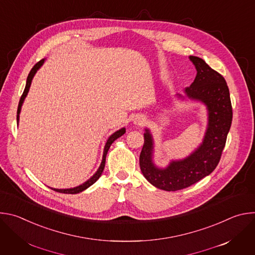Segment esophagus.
<instances>
[{
    "label": "esophagus",
    "instance_id": "1",
    "mask_svg": "<svg viewBox=\"0 0 255 255\" xmlns=\"http://www.w3.org/2000/svg\"><path fill=\"white\" fill-rule=\"evenodd\" d=\"M133 123H134L135 125L141 126V125H143V124L145 123V117L142 116V115H137V116H135V118L133 119Z\"/></svg>",
    "mask_w": 255,
    "mask_h": 255
}]
</instances>
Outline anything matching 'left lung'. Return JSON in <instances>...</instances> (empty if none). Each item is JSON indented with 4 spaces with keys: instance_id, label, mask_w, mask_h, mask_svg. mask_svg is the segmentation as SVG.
<instances>
[{
    "instance_id": "1",
    "label": "left lung",
    "mask_w": 255,
    "mask_h": 255,
    "mask_svg": "<svg viewBox=\"0 0 255 255\" xmlns=\"http://www.w3.org/2000/svg\"><path fill=\"white\" fill-rule=\"evenodd\" d=\"M189 58L196 67L197 76L193 84L184 90L185 95L175 94V97L197 101L206 106L208 124L203 141L187 157L172 159L167 166L159 167L153 161L152 134L148 128H145L144 145L139 158L144 177L155 188L168 192L186 189L216 168L232 122V106L225 79L202 58Z\"/></svg>"
}]
</instances>
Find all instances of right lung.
<instances>
[{"label": "right lung", "instance_id": "right-lung-1", "mask_svg": "<svg viewBox=\"0 0 255 255\" xmlns=\"http://www.w3.org/2000/svg\"><path fill=\"white\" fill-rule=\"evenodd\" d=\"M45 58L41 59L39 62L36 63L32 69L30 70L29 75H28V78H27V81H26V86H25V90L23 92V95L21 96V99H20V102H19V106H18V111H17V123L19 124V118H20V113H21V109H22V106H23V103L25 101V98L27 97L28 95V92H29V89H30V86H31V83H32V80L34 78V76L36 75V72L38 71V69L44 64L45 62ZM126 132V129L125 127L117 130L116 132H114L112 135H110V137L108 138L106 144H105V147H104V152H103V157H102V162L99 166V168L97 169V171L94 173L93 176H91L88 180H86L84 184L78 186V187H75V188H70V189H54V188H50L51 190L57 192V193H62V194H79V193H82L83 191L87 190L88 188H90L93 184H95L96 181L99 179V177L101 176L103 170H104V167H105V162H106V155L108 153V150L109 148H110V146L112 145V143L119 137H121L124 133Z\"/></svg>", "mask_w": 255, "mask_h": 255}]
</instances>
